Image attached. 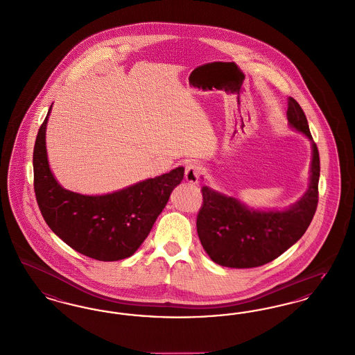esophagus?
Returning <instances> with one entry per match:
<instances>
[{"label": "esophagus", "instance_id": "34e87169", "mask_svg": "<svg viewBox=\"0 0 355 355\" xmlns=\"http://www.w3.org/2000/svg\"><path fill=\"white\" fill-rule=\"evenodd\" d=\"M201 168L200 166L195 164V163H191L189 166L185 167L184 178L185 180L191 184H196L200 179Z\"/></svg>", "mask_w": 355, "mask_h": 355}]
</instances>
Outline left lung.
<instances>
[{
    "mask_svg": "<svg viewBox=\"0 0 355 355\" xmlns=\"http://www.w3.org/2000/svg\"><path fill=\"white\" fill-rule=\"evenodd\" d=\"M289 125L311 143L306 192L284 209H256L233 196L204 185L198 215V234L211 260L227 268H256L273 261L294 245L308 230L318 202L320 154L308 119L292 96L286 111Z\"/></svg>",
    "mask_w": 355,
    "mask_h": 355,
    "instance_id": "obj_1",
    "label": "left lung"
}]
</instances>
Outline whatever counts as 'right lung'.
<instances>
[{
	"instance_id": "right-lung-1",
	"label": "right lung",
	"mask_w": 355,
	"mask_h": 355,
	"mask_svg": "<svg viewBox=\"0 0 355 355\" xmlns=\"http://www.w3.org/2000/svg\"><path fill=\"white\" fill-rule=\"evenodd\" d=\"M53 105L40 127L33 153L34 192L50 230L69 247L99 261L132 256L154 227L182 183L184 168L178 167L105 195H82L64 189L49 166L46 125Z\"/></svg>"
}]
</instances>
